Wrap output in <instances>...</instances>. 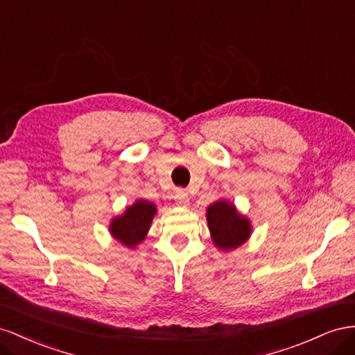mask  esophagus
I'll list each match as a JSON object with an SVG mask.
<instances>
[{
	"label": "esophagus",
	"mask_w": 355,
	"mask_h": 355,
	"mask_svg": "<svg viewBox=\"0 0 355 355\" xmlns=\"http://www.w3.org/2000/svg\"><path fill=\"white\" fill-rule=\"evenodd\" d=\"M174 199L178 205H187L189 204V195L184 189H177L174 193Z\"/></svg>",
	"instance_id": "esophagus-1"
}]
</instances>
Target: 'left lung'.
<instances>
[{
    "instance_id": "8db88e82",
    "label": "left lung",
    "mask_w": 355,
    "mask_h": 355,
    "mask_svg": "<svg viewBox=\"0 0 355 355\" xmlns=\"http://www.w3.org/2000/svg\"><path fill=\"white\" fill-rule=\"evenodd\" d=\"M208 227L214 244L221 250H232L244 244L251 234L250 221L238 214L234 204L217 200L207 211Z\"/></svg>"
}]
</instances>
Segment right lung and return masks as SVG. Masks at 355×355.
Wrapping results in <instances>:
<instances>
[{"instance_id":"obj_1","label":"right lung","mask_w":355,"mask_h":355,"mask_svg":"<svg viewBox=\"0 0 355 355\" xmlns=\"http://www.w3.org/2000/svg\"><path fill=\"white\" fill-rule=\"evenodd\" d=\"M156 214V207L148 200H137L123 216L113 220L110 226L111 234L126 247H135L146 238L151 220Z\"/></svg>"}]
</instances>
